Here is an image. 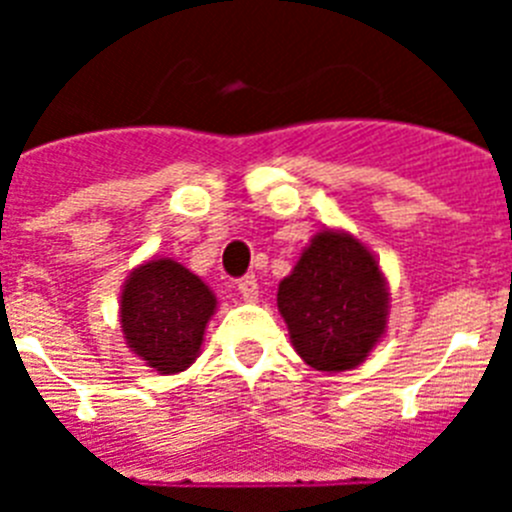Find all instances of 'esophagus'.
<instances>
[{"instance_id":"esophagus-1","label":"esophagus","mask_w":512,"mask_h":512,"mask_svg":"<svg viewBox=\"0 0 512 512\" xmlns=\"http://www.w3.org/2000/svg\"><path fill=\"white\" fill-rule=\"evenodd\" d=\"M238 292H241V297L246 302L259 300V282H256V277H253V274H246L243 279H238Z\"/></svg>"}]
</instances>
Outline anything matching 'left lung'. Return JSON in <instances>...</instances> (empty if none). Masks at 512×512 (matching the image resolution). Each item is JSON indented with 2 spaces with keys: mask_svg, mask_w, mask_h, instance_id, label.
<instances>
[{
  "mask_svg": "<svg viewBox=\"0 0 512 512\" xmlns=\"http://www.w3.org/2000/svg\"><path fill=\"white\" fill-rule=\"evenodd\" d=\"M277 307L307 366L348 372L387 333L390 287L377 256L356 235L323 228L279 282Z\"/></svg>",
  "mask_w": 512,
  "mask_h": 512,
  "instance_id": "1",
  "label": "left lung"
}]
</instances>
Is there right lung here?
<instances>
[{
    "label": "right lung",
    "mask_w": 512,
    "mask_h": 512,
    "mask_svg": "<svg viewBox=\"0 0 512 512\" xmlns=\"http://www.w3.org/2000/svg\"><path fill=\"white\" fill-rule=\"evenodd\" d=\"M217 297L174 259H148L120 292V328L128 348L158 374L184 372L200 356Z\"/></svg>",
    "instance_id": "1"
}]
</instances>
